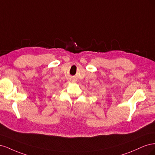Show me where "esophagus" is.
<instances>
[{
  "instance_id": "34e87169",
  "label": "esophagus",
  "mask_w": 155,
  "mask_h": 155,
  "mask_svg": "<svg viewBox=\"0 0 155 155\" xmlns=\"http://www.w3.org/2000/svg\"><path fill=\"white\" fill-rule=\"evenodd\" d=\"M71 80H72V81H76V79H75L74 78H72V79H71Z\"/></svg>"
}]
</instances>
